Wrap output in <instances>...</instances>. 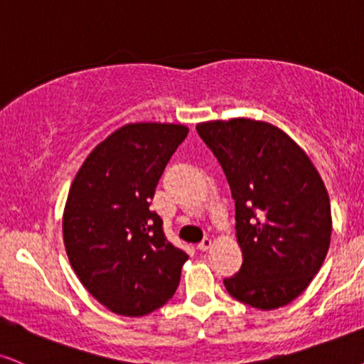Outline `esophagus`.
I'll list each match as a JSON object with an SVG mask.
<instances>
[{
    "mask_svg": "<svg viewBox=\"0 0 364 364\" xmlns=\"http://www.w3.org/2000/svg\"><path fill=\"white\" fill-rule=\"evenodd\" d=\"M210 245H213V241H210L209 237H204V240L200 241L199 245H197V250H199V251H208L210 248Z\"/></svg>",
    "mask_w": 364,
    "mask_h": 364,
    "instance_id": "obj_1",
    "label": "esophagus"
}]
</instances>
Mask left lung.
I'll use <instances>...</instances> for the list:
<instances>
[{"mask_svg": "<svg viewBox=\"0 0 364 364\" xmlns=\"http://www.w3.org/2000/svg\"><path fill=\"white\" fill-rule=\"evenodd\" d=\"M230 183L243 264L224 278L231 297L262 311L307 289L331 243V203L319 172L290 136L236 118L196 127Z\"/></svg>", "mask_w": 364, "mask_h": 364, "instance_id": "left-lung-1", "label": "left lung"}]
</instances>
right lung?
<instances>
[{
    "label": "right lung",
    "mask_w": 364,
    "mask_h": 364,
    "mask_svg": "<svg viewBox=\"0 0 364 364\" xmlns=\"http://www.w3.org/2000/svg\"><path fill=\"white\" fill-rule=\"evenodd\" d=\"M189 129L134 123L89 154L70 186L64 243L80 284L119 316H146L173 297L187 253L150 210L156 183Z\"/></svg>",
    "instance_id": "1"
}]
</instances>
